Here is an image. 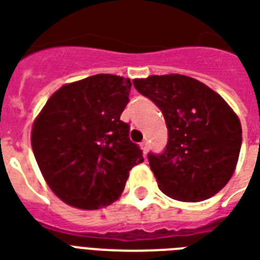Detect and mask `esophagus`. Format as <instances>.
Returning a JSON list of instances; mask_svg holds the SVG:
<instances>
[{"instance_id":"esophagus-1","label":"esophagus","mask_w":260,"mask_h":260,"mask_svg":"<svg viewBox=\"0 0 260 260\" xmlns=\"http://www.w3.org/2000/svg\"><path fill=\"white\" fill-rule=\"evenodd\" d=\"M140 147H142V150H143V154H147V151H149V143H147V142H142V143H140Z\"/></svg>"}]
</instances>
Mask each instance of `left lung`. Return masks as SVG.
<instances>
[{"instance_id":"1","label":"left lung","mask_w":260,"mask_h":260,"mask_svg":"<svg viewBox=\"0 0 260 260\" xmlns=\"http://www.w3.org/2000/svg\"><path fill=\"white\" fill-rule=\"evenodd\" d=\"M136 91L164 114L168 143L147 155L159 190L184 203H199L226 186L237 165L243 131L223 98L182 74L134 80Z\"/></svg>"}]
</instances>
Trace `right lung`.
<instances>
[{
	"label": "right lung",
	"mask_w": 260,
	"mask_h": 260,
	"mask_svg": "<svg viewBox=\"0 0 260 260\" xmlns=\"http://www.w3.org/2000/svg\"><path fill=\"white\" fill-rule=\"evenodd\" d=\"M131 80L96 74L63 85L34 121L31 147L53 193L80 209H99L118 199L135 165L143 162L120 120Z\"/></svg>",
	"instance_id": "add662e5"
}]
</instances>
